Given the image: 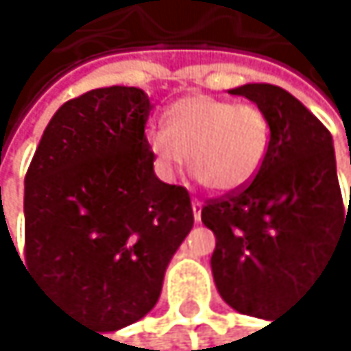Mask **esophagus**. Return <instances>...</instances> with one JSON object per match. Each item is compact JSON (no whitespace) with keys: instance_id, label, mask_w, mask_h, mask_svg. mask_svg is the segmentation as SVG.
Segmentation results:
<instances>
[{"instance_id":"1","label":"esophagus","mask_w":351,"mask_h":351,"mask_svg":"<svg viewBox=\"0 0 351 351\" xmlns=\"http://www.w3.org/2000/svg\"><path fill=\"white\" fill-rule=\"evenodd\" d=\"M193 218L199 222L202 220V202L199 199H193Z\"/></svg>"}]
</instances>
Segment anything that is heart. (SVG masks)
I'll use <instances>...</instances> for the list:
<instances>
[{"mask_svg":"<svg viewBox=\"0 0 351 351\" xmlns=\"http://www.w3.org/2000/svg\"><path fill=\"white\" fill-rule=\"evenodd\" d=\"M270 141L268 120L256 106L212 95L179 99L166 127L147 133V145L162 177L174 179L185 166L212 191L245 187L262 168Z\"/></svg>","mask_w":351,"mask_h":351,"instance_id":"1","label":"heart"}]
</instances>
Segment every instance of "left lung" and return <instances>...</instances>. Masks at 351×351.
<instances>
[{"mask_svg":"<svg viewBox=\"0 0 351 351\" xmlns=\"http://www.w3.org/2000/svg\"><path fill=\"white\" fill-rule=\"evenodd\" d=\"M229 93L266 116L268 154L247 187L202 208V222L216 237L210 264L220 298L241 314L268 318L351 235V193L343 208L333 137L300 99L266 83Z\"/></svg>","mask_w":351,"mask_h":351,"instance_id":"1","label":"left lung"}]
</instances>
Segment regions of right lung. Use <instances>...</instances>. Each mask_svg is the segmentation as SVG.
I'll return each instance as SVG.
<instances>
[{"label": "right lung", "mask_w": 351, "mask_h": 351, "mask_svg": "<svg viewBox=\"0 0 351 351\" xmlns=\"http://www.w3.org/2000/svg\"><path fill=\"white\" fill-rule=\"evenodd\" d=\"M137 87H101L49 120L24 179V258L56 302L112 333L158 302L193 227L185 187L162 183Z\"/></svg>", "instance_id": "obj_1"}]
</instances>
